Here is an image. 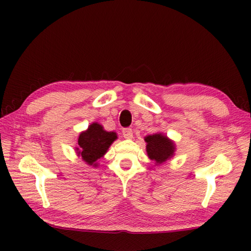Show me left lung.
Segmentation results:
<instances>
[{"mask_svg": "<svg viewBox=\"0 0 251 251\" xmlns=\"http://www.w3.org/2000/svg\"><path fill=\"white\" fill-rule=\"evenodd\" d=\"M117 136L113 131H106L100 124L93 123L86 131H83L78 137L77 152L90 165H95V161L100 158Z\"/></svg>", "mask_w": 251, "mask_h": 251, "instance_id": "8db88e82", "label": "left lung"}]
</instances>
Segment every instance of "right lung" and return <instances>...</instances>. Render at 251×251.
<instances>
[{
	"label": "right lung",
	"instance_id": "right-lung-1",
	"mask_svg": "<svg viewBox=\"0 0 251 251\" xmlns=\"http://www.w3.org/2000/svg\"><path fill=\"white\" fill-rule=\"evenodd\" d=\"M147 152L150 158L156 160L157 163H163L169 157H172L174 150V144L169 141L166 136L161 134H155L146 137Z\"/></svg>",
	"mask_w": 251,
	"mask_h": 251
}]
</instances>
